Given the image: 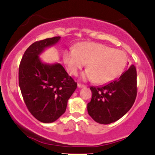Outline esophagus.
Instances as JSON below:
<instances>
[{
  "instance_id": "34e87169",
  "label": "esophagus",
  "mask_w": 155,
  "mask_h": 155,
  "mask_svg": "<svg viewBox=\"0 0 155 155\" xmlns=\"http://www.w3.org/2000/svg\"><path fill=\"white\" fill-rule=\"evenodd\" d=\"M77 87L79 88H83V87H85V85L82 84H80V83H78L77 84Z\"/></svg>"
}]
</instances>
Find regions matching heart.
Listing matches in <instances>:
<instances>
[{
    "instance_id": "b5f03b06",
    "label": "heart",
    "mask_w": 155,
    "mask_h": 155,
    "mask_svg": "<svg viewBox=\"0 0 155 155\" xmlns=\"http://www.w3.org/2000/svg\"><path fill=\"white\" fill-rule=\"evenodd\" d=\"M63 61L68 72L75 76L88 63V69L81 74V79L94 80L106 84L120 76L127 66V56L124 51L105 44L84 42L77 49L69 48L64 51Z\"/></svg>"
}]
</instances>
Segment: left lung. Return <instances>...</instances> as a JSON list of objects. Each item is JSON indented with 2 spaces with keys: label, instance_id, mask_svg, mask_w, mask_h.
Segmentation results:
<instances>
[{
  "label": "left lung",
  "instance_id": "obj_1",
  "mask_svg": "<svg viewBox=\"0 0 155 155\" xmlns=\"http://www.w3.org/2000/svg\"><path fill=\"white\" fill-rule=\"evenodd\" d=\"M137 74L130 65L118 79L101 87H91L92 99L87 104L89 115L100 124L120 120L130 109L137 95Z\"/></svg>",
  "mask_w": 155,
  "mask_h": 155
}]
</instances>
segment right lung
Returning a JSON list of instances; mask_svg holds the SVG:
<instances>
[{
	"mask_svg": "<svg viewBox=\"0 0 155 155\" xmlns=\"http://www.w3.org/2000/svg\"><path fill=\"white\" fill-rule=\"evenodd\" d=\"M60 40L57 36L32 44L19 67V86L27 108L44 123L54 122L65 113L68 101L77 87L61 64L44 63L39 58Z\"/></svg>",
	"mask_w": 155,
	"mask_h": 155,
	"instance_id": "add662e5",
	"label": "right lung"
}]
</instances>
